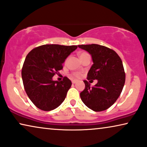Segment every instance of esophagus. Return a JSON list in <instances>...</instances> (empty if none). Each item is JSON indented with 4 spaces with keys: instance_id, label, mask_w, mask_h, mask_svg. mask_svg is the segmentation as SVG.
I'll list each match as a JSON object with an SVG mask.
<instances>
[{
    "instance_id": "obj_1",
    "label": "esophagus",
    "mask_w": 147,
    "mask_h": 147,
    "mask_svg": "<svg viewBox=\"0 0 147 147\" xmlns=\"http://www.w3.org/2000/svg\"><path fill=\"white\" fill-rule=\"evenodd\" d=\"M71 82H72V84H76V82H77V81H76V80H72Z\"/></svg>"
}]
</instances>
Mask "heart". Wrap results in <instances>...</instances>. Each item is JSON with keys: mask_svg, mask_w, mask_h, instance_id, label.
<instances>
[{"mask_svg": "<svg viewBox=\"0 0 147 147\" xmlns=\"http://www.w3.org/2000/svg\"><path fill=\"white\" fill-rule=\"evenodd\" d=\"M87 55H88V54L87 53H86V52H81V53H80L79 54V57L80 59H81V58ZM80 76H81V74H80V73H79V72H74L73 74V76L75 78H79L80 77Z\"/></svg>", "mask_w": 147, "mask_h": 147, "instance_id": "1", "label": "heart"}]
</instances>
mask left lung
Returning a JSON list of instances; mask_svg holds the SVG:
<instances>
[{
    "mask_svg": "<svg viewBox=\"0 0 147 147\" xmlns=\"http://www.w3.org/2000/svg\"><path fill=\"white\" fill-rule=\"evenodd\" d=\"M78 47L88 51L92 58L93 65L87 79L98 80L92 87L84 80L85 89L80 93V98L90 109L103 111L117 100L123 89L125 73L122 61L114 50L105 46L92 44L78 45Z\"/></svg>",
    "mask_w": 147,
    "mask_h": 147,
    "instance_id": "left-lung-1",
    "label": "left lung"
}]
</instances>
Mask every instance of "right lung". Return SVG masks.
<instances>
[{
  "mask_svg": "<svg viewBox=\"0 0 147 147\" xmlns=\"http://www.w3.org/2000/svg\"><path fill=\"white\" fill-rule=\"evenodd\" d=\"M77 48V45H43L28 53L22 79L28 97L38 108L50 111L64 101L71 82L67 77L63 81H54L53 77L63 69L66 58Z\"/></svg>",
  "mask_w": 147,
  "mask_h": 147,
  "instance_id": "obj_1",
  "label": "right lung"
}]
</instances>
